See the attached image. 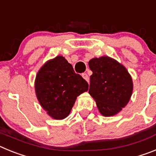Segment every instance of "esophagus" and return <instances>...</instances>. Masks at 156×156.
Here are the masks:
<instances>
[{
    "label": "esophagus",
    "mask_w": 156,
    "mask_h": 156,
    "mask_svg": "<svg viewBox=\"0 0 156 156\" xmlns=\"http://www.w3.org/2000/svg\"><path fill=\"white\" fill-rule=\"evenodd\" d=\"M82 76L83 78L86 81H87V82H89V76H88V75L87 73H83L82 74Z\"/></svg>",
    "instance_id": "34e87169"
}]
</instances>
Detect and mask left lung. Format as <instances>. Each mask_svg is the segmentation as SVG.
Wrapping results in <instances>:
<instances>
[{
	"instance_id": "obj_1",
	"label": "left lung",
	"mask_w": 156,
	"mask_h": 156,
	"mask_svg": "<svg viewBox=\"0 0 156 156\" xmlns=\"http://www.w3.org/2000/svg\"><path fill=\"white\" fill-rule=\"evenodd\" d=\"M89 67L93 73L90 77L89 94L101 115H115L131 97V76L124 66L107 56L90 60Z\"/></svg>"
}]
</instances>
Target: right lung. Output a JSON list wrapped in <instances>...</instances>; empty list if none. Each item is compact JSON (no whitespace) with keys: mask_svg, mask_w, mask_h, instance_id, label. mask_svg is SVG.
I'll return each mask as SVG.
<instances>
[{"mask_svg":"<svg viewBox=\"0 0 156 156\" xmlns=\"http://www.w3.org/2000/svg\"><path fill=\"white\" fill-rule=\"evenodd\" d=\"M87 82L74 72L62 56L48 61L36 77V94L48 114L55 119L67 117L77 96L88 90Z\"/></svg>","mask_w":156,"mask_h":156,"instance_id":"obj_1","label":"right lung"}]
</instances>
